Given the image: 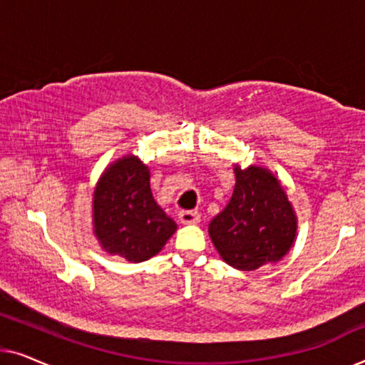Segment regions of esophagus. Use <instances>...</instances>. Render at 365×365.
<instances>
[{
    "mask_svg": "<svg viewBox=\"0 0 365 365\" xmlns=\"http://www.w3.org/2000/svg\"><path fill=\"white\" fill-rule=\"evenodd\" d=\"M201 219V214L197 211H181L179 212V221L182 224H197Z\"/></svg>",
    "mask_w": 365,
    "mask_h": 365,
    "instance_id": "34e87169",
    "label": "esophagus"
}]
</instances>
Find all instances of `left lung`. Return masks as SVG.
I'll return each mask as SVG.
<instances>
[{
    "instance_id": "1",
    "label": "left lung",
    "mask_w": 365,
    "mask_h": 365,
    "mask_svg": "<svg viewBox=\"0 0 365 365\" xmlns=\"http://www.w3.org/2000/svg\"><path fill=\"white\" fill-rule=\"evenodd\" d=\"M296 216L281 184L267 169L236 168L231 201L209 224L217 252L229 266L254 271L277 262L292 247Z\"/></svg>"
}]
</instances>
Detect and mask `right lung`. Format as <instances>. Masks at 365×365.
Segmentation results:
<instances>
[{
	"label": "right lung",
	"instance_id": "add662e5",
	"mask_svg": "<svg viewBox=\"0 0 365 365\" xmlns=\"http://www.w3.org/2000/svg\"><path fill=\"white\" fill-rule=\"evenodd\" d=\"M94 232L108 252L143 262L161 251L176 222L154 201L149 169L138 158L106 169L94 192Z\"/></svg>",
	"mask_w": 365,
	"mask_h": 365
}]
</instances>
